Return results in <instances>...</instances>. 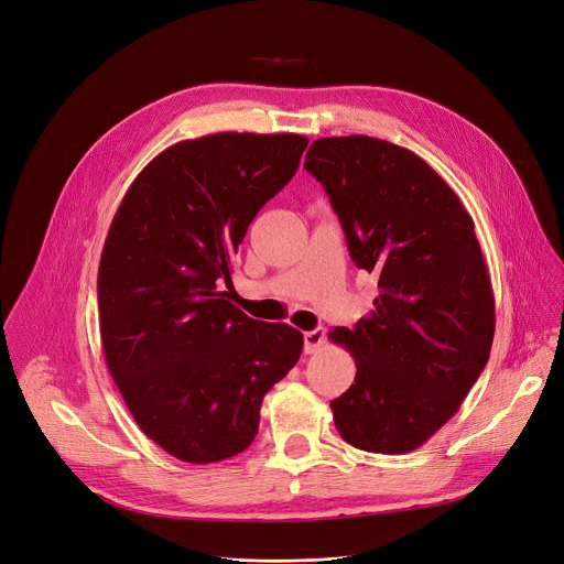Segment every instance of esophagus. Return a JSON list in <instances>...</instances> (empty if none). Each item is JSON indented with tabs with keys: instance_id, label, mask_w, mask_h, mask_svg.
<instances>
[{
	"instance_id": "1",
	"label": "esophagus",
	"mask_w": 564,
	"mask_h": 564,
	"mask_svg": "<svg viewBox=\"0 0 564 564\" xmlns=\"http://www.w3.org/2000/svg\"><path fill=\"white\" fill-rule=\"evenodd\" d=\"M325 343V329L318 327L314 332L304 334V354H316Z\"/></svg>"
}]
</instances>
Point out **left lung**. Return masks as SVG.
Listing matches in <instances>:
<instances>
[{
    "label": "left lung",
    "mask_w": 564,
    "mask_h": 564,
    "mask_svg": "<svg viewBox=\"0 0 564 564\" xmlns=\"http://www.w3.org/2000/svg\"><path fill=\"white\" fill-rule=\"evenodd\" d=\"M329 195L358 269L379 275L373 311L329 338L356 358L332 401L354 448L405 455L455 412L484 371L495 297L475 224L421 156L371 137H332L304 156Z\"/></svg>",
    "instance_id": "1"
}]
</instances>
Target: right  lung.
<instances>
[{"label":"right lung","mask_w":564,"mask_h":564,"mask_svg":"<svg viewBox=\"0 0 564 564\" xmlns=\"http://www.w3.org/2000/svg\"><path fill=\"white\" fill-rule=\"evenodd\" d=\"M308 139L221 132L154 156L124 193L98 267L105 360L139 427L167 455L213 464L243 453L264 394L302 334L230 302L248 224L297 172Z\"/></svg>","instance_id":"1"}]
</instances>
